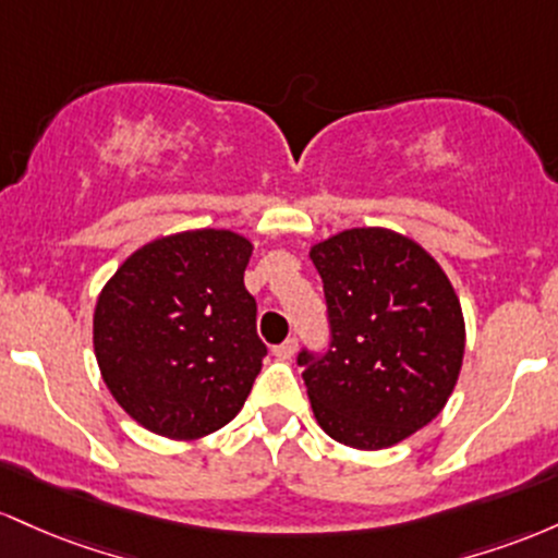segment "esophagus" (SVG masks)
<instances>
[{
	"instance_id": "obj_1",
	"label": "esophagus",
	"mask_w": 558,
	"mask_h": 558,
	"mask_svg": "<svg viewBox=\"0 0 558 558\" xmlns=\"http://www.w3.org/2000/svg\"><path fill=\"white\" fill-rule=\"evenodd\" d=\"M295 350H298V340L295 337H290V340H284L281 345L274 348V355H277L279 361H290L292 355H295Z\"/></svg>"
}]
</instances>
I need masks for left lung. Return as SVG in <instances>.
I'll return each mask as SVG.
<instances>
[{
	"instance_id": "obj_1",
	"label": "left lung",
	"mask_w": 558,
	"mask_h": 558,
	"mask_svg": "<svg viewBox=\"0 0 558 558\" xmlns=\"http://www.w3.org/2000/svg\"><path fill=\"white\" fill-rule=\"evenodd\" d=\"M331 342L303 353L311 409L331 440L390 448L442 411L464 361L459 295L432 255L381 227L345 229L311 247Z\"/></svg>"
}]
</instances>
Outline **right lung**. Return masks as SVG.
I'll list each match as a JSON object with an SVG mask.
<instances>
[{
  "instance_id": "1",
  "label": "right lung",
  "mask_w": 558,
  "mask_h": 558,
  "mask_svg": "<svg viewBox=\"0 0 558 558\" xmlns=\"http://www.w3.org/2000/svg\"><path fill=\"white\" fill-rule=\"evenodd\" d=\"M253 245L229 229L160 236L129 255L94 308L105 385L144 429L197 440L240 414L263 366Z\"/></svg>"
}]
</instances>
